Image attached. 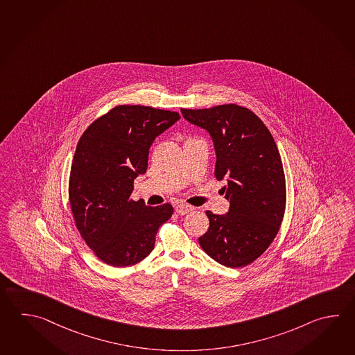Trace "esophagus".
<instances>
[{"mask_svg":"<svg viewBox=\"0 0 355 355\" xmlns=\"http://www.w3.org/2000/svg\"><path fill=\"white\" fill-rule=\"evenodd\" d=\"M193 210V207L192 206H189V205H186V203H178L177 206H175V212L178 214V215H186V214H189L191 211Z\"/></svg>","mask_w":355,"mask_h":355,"instance_id":"esophagus-1","label":"esophagus"}]
</instances>
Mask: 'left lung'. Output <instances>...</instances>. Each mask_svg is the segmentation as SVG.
<instances>
[{"label":"left lung","mask_w":355,"mask_h":355,"mask_svg":"<svg viewBox=\"0 0 355 355\" xmlns=\"http://www.w3.org/2000/svg\"><path fill=\"white\" fill-rule=\"evenodd\" d=\"M181 112L210 134L215 177L227 181L229 212L206 211L210 226L198 243L225 267H245L272 244L284 215L286 180L275 139L258 116L235 103Z\"/></svg>","instance_id":"left-lung-1"}]
</instances>
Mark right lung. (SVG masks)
I'll list each match as a JSON object with an SVG mask.
<instances>
[{
	"instance_id": "obj_1",
	"label": "right lung",
	"mask_w": 355,
	"mask_h": 355,
	"mask_svg": "<svg viewBox=\"0 0 355 355\" xmlns=\"http://www.w3.org/2000/svg\"><path fill=\"white\" fill-rule=\"evenodd\" d=\"M181 116L149 106L121 105L88 126L76 148L69 203L76 226L94 253L112 267H129L152 253L155 235L173 214L169 203L132 201L154 139Z\"/></svg>"
}]
</instances>
